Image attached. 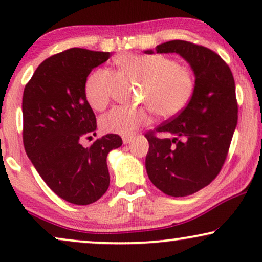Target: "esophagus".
Segmentation results:
<instances>
[{"mask_svg": "<svg viewBox=\"0 0 262 262\" xmlns=\"http://www.w3.org/2000/svg\"><path fill=\"white\" fill-rule=\"evenodd\" d=\"M132 139V136H124L123 137V143L124 144H127V143H130Z\"/></svg>", "mask_w": 262, "mask_h": 262, "instance_id": "esophagus-1", "label": "esophagus"}]
</instances>
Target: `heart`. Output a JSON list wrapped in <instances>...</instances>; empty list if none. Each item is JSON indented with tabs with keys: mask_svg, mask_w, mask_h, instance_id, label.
I'll list each match as a JSON object with an SVG mask.
<instances>
[{
	"mask_svg": "<svg viewBox=\"0 0 262 262\" xmlns=\"http://www.w3.org/2000/svg\"><path fill=\"white\" fill-rule=\"evenodd\" d=\"M120 80L142 83L141 101L160 118L177 116L187 106L194 92V75L164 55L123 53L114 59ZM117 77L107 70H96L84 84V95L93 110L102 111L112 99ZM149 120V110L114 107L100 120L106 132L128 135Z\"/></svg>",
	"mask_w": 262,
	"mask_h": 262,
	"instance_id": "1",
	"label": "heart"
}]
</instances>
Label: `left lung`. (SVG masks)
<instances>
[{
  "mask_svg": "<svg viewBox=\"0 0 262 262\" xmlns=\"http://www.w3.org/2000/svg\"><path fill=\"white\" fill-rule=\"evenodd\" d=\"M157 53H178L194 74L188 105L145 135L150 181L171 196H186L210 184L227 159L237 125L235 81L228 64L210 49L185 40L157 45ZM152 55V50L144 51ZM156 133L166 136L156 138Z\"/></svg>",
  "mask_w": 262,
  "mask_h": 262,
  "instance_id": "1",
  "label": "left lung"
}]
</instances>
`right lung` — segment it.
<instances>
[{
    "label": "right lung",
    "mask_w": 262,
    "mask_h": 262,
    "mask_svg": "<svg viewBox=\"0 0 262 262\" xmlns=\"http://www.w3.org/2000/svg\"><path fill=\"white\" fill-rule=\"evenodd\" d=\"M110 52L69 49L45 59L26 84L23 98L24 145L46 185L60 198L88 205L110 186L107 155L123 141L108 134L88 148L82 139L95 136L96 118L84 95L94 68Z\"/></svg>",
    "instance_id": "add662e5"
}]
</instances>
